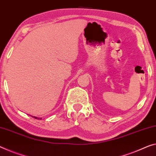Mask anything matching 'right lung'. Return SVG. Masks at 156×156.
Segmentation results:
<instances>
[{
    "instance_id": "1",
    "label": "right lung",
    "mask_w": 156,
    "mask_h": 156,
    "mask_svg": "<svg viewBox=\"0 0 156 156\" xmlns=\"http://www.w3.org/2000/svg\"><path fill=\"white\" fill-rule=\"evenodd\" d=\"M31 116V115H30ZM32 117H33V118H35V119H42V118H38V117H36V116H31Z\"/></svg>"
}]
</instances>
